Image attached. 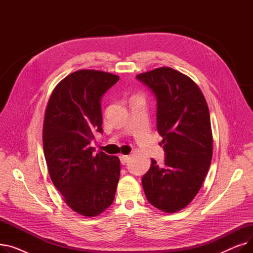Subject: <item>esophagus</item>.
I'll return each instance as SVG.
<instances>
[{"mask_svg":"<svg viewBox=\"0 0 253 253\" xmlns=\"http://www.w3.org/2000/svg\"><path fill=\"white\" fill-rule=\"evenodd\" d=\"M128 160H129V156L122 155V154L120 155V161H121L122 164H126L128 162Z\"/></svg>","mask_w":253,"mask_h":253,"instance_id":"34e87169","label":"esophagus"}]
</instances>
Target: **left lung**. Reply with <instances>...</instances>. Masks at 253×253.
I'll return each mask as SVG.
<instances>
[{"label": "left lung", "instance_id": "1", "mask_svg": "<svg viewBox=\"0 0 253 253\" xmlns=\"http://www.w3.org/2000/svg\"><path fill=\"white\" fill-rule=\"evenodd\" d=\"M136 78L157 97V130L166 154L163 166L152 159L142 188L154 207L175 213L194 200L211 164L213 137L208 105L190 77L168 66Z\"/></svg>", "mask_w": 253, "mask_h": 253}]
</instances>
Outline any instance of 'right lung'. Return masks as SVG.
Masks as SVG:
<instances>
[{
	"instance_id": "1",
	"label": "right lung",
	"mask_w": 253,
	"mask_h": 253,
	"mask_svg": "<svg viewBox=\"0 0 253 253\" xmlns=\"http://www.w3.org/2000/svg\"><path fill=\"white\" fill-rule=\"evenodd\" d=\"M119 76L79 70L53 89L43 123V148L49 175L64 202L77 213L94 217L108 209L120 177V160L94 155L90 142L101 132L100 98Z\"/></svg>"
}]
</instances>
